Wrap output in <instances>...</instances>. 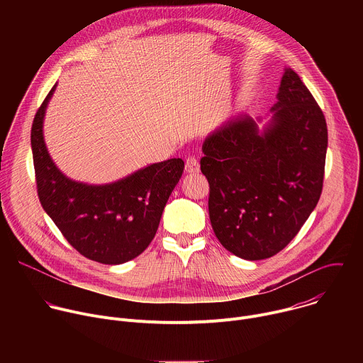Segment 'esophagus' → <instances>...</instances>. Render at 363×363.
I'll list each match as a JSON object with an SVG mask.
<instances>
[{"mask_svg":"<svg viewBox=\"0 0 363 363\" xmlns=\"http://www.w3.org/2000/svg\"><path fill=\"white\" fill-rule=\"evenodd\" d=\"M185 171L188 174H195V172H199V162H198V158L195 157H188L185 160Z\"/></svg>","mask_w":363,"mask_h":363,"instance_id":"esophagus-1","label":"esophagus"}]
</instances>
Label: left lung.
<instances>
[{"label": "left lung", "mask_w": 363, "mask_h": 363, "mask_svg": "<svg viewBox=\"0 0 363 363\" xmlns=\"http://www.w3.org/2000/svg\"><path fill=\"white\" fill-rule=\"evenodd\" d=\"M272 125L258 135L240 118L206 138L213 230L230 252L264 260L280 252L319 202L328 149L325 115L300 77L286 69Z\"/></svg>", "instance_id": "left-lung-1"}]
</instances>
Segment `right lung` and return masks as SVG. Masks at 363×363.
<instances>
[{
  "label": "right lung",
  "instance_id": "right-lung-1",
  "mask_svg": "<svg viewBox=\"0 0 363 363\" xmlns=\"http://www.w3.org/2000/svg\"><path fill=\"white\" fill-rule=\"evenodd\" d=\"M48 91L31 126L37 194L44 211L69 244L89 260L122 264L138 257L157 234L167 201L178 184L182 160L153 164L111 185L66 178L51 161L43 139Z\"/></svg>",
  "mask_w": 363,
  "mask_h": 363
}]
</instances>
